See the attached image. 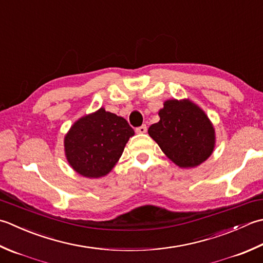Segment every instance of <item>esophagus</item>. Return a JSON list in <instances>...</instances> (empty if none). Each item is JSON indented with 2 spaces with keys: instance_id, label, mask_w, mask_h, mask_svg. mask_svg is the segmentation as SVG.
<instances>
[{
  "instance_id": "1",
  "label": "esophagus",
  "mask_w": 263,
  "mask_h": 263,
  "mask_svg": "<svg viewBox=\"0 0 263 263\" xmlns=\"http://www.w3.org/2000/svg\"><path fill=\"white\" fill-rule=\"evenodd\" d=\"M136 132L137 133H146L147 132V126L146 125H141V126H139V127H137L136 128Z\"/></svg>"
}]
</instances>
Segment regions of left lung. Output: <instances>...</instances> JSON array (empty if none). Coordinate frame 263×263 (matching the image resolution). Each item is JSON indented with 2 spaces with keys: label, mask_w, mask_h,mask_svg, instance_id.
Here are the masks:
<instances>
[{
  "label": "left lung",
  "mask_w": 263,
  "mask_h": 263,
  "mask_svg": "<svg viewBox=\"0 0 263 263\" xmlns=\"http://www.w3.org/2000/svg\"><path fill=\"white\" fill-rule=\"evenodd\" d=\"M148 133L163 153L183 168L198 166L213 153L215 132L203 109L188 99L166 100Z\"/></svg>",
  "instance_id": "left-lung-1"
}]
</instances>
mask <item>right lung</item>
<instances>
[{
	"label": "right lung",
	"mask_w": 263,
	"mask_h": 263,
	"mask_svg": "<svg viewBox=\"0 0 263 263\" xmlns=\"http://www.w3.org/2000/svg\"><path fill=\"white\" fill-rule=\"evenodd\" d=\"M135 131L126 120L100 108L76 121L65 137L69 165L85 178H100L111 171Z\"/></svg>",
	"instance_id": "add662e5"
}]
</instances>
